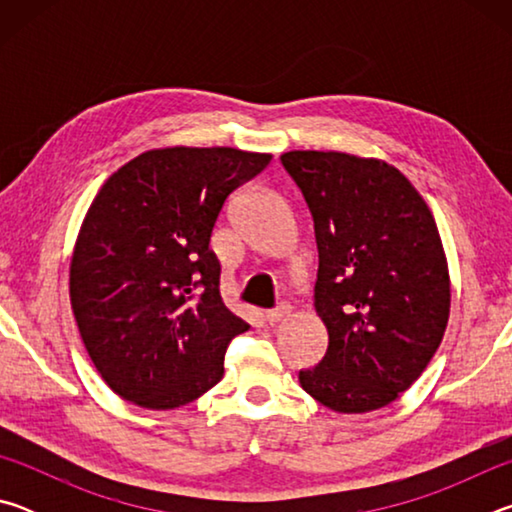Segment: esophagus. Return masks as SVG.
Listing matches in <instances>:
<instances>
[{
	"label": "esophagus",
	"mask_w": 512,
	"mask_h": 512,
	"mask_svg": "<svg viewBox=\"0 0 512 512\" xmlns=\"http://www.w3.org/2000/svg\"><path fill=\"white\" fill-rule=\"evenodd\" d=\"M289 314H291V307L289 305H280V307H275L271 311H266V323L275 325V323H280L282 318H287Z\"/></svg>",
	"instance_id": "1"
}]
</instances>
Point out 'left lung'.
<instances>
[{"label": "left lung", "mask_w": 512, "mask_h": 512, "mask_svg": "<svg viewBox=\"0 0 512 512\" xmlns=\"http://www.w3.org/2000/svg\"><path fill=\"white\" fill-rule=\"evenodd\" d=\"M282 167L314 219V307L327 352L300 386L339 413L391 404L422 375L449 318L447 257L436 221L384 160L289 151Z\"/></svg>", "instance_id": "obj_1"}]
</instances>
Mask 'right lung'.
Wrapping results in <instances>:
<instances>
[{"instance_id": "1", "label": "right lung", "mask_w": 512, "mask_h": 512, "mask_svg": "<svg viewBox=\"0 0 512 512\" xmlns=\"http://www.w3.org/2000/svg\"><path fill=\"white\" fill-rule=\"evenodd\" d=\"M271 162L230 146L137 155L103 183L69 266V300L94 368L153 411L189 404L223 377L248 325L221 300L210 250L219 212Z\"/></svg>"}]
</instances>
